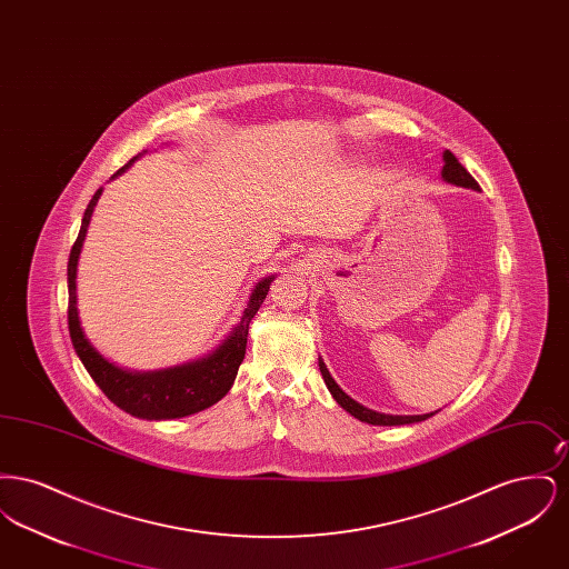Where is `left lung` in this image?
Returning <instances> with one entry per match:
<instances>
[{"label":"left lung","instance_id":"1","mask_svg":"<svg viewBox=\"0 0 569 569\" xmlns=\"http://www.w3.org/2000/svg\"><path fill=\"white\" fill-rule=\"evenodd\" d=\"M441 179L446 183H452V186H459V188H467V190H480L478 181L465 170V166L455 158L452 151H443V168H441ZM320 373L326 381V388L330 390L332 399L343 407L348 413H352L353 418H358L360 422H367V425H376V427H399V425H413V422H422L427 418H431L435 411L431 413H422V416H390V413H379L373 411L369 407L360 406L358 401H353L352 397H348L339 383L332 379V376L328 373L326 369L325 360L320 358Z\"/></svg>","mask_w":569,"mask_h":569}]
</instances>
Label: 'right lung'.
Here are the masks:
<instances>
[{
  "mask_svg": "<svg viewBox=\"0 0 569 569\" xmlns=\"http://www.w3.org/2000/svg\"><path fill=\"white\" fill-rule=\"evenodd\" d=\"M142 153H138L121 170H117V174L130 168ZM100 196H102V188L93 193L91 202L84 209L81 232L72 244L70 260H68V328H70L72 346L79 353L87 373L93 378V381L100 386V390L114 406L121 407L123 411L142 420H172V418H183L190 413H198L207 407L216 406L219 399L228 395V390L234 383L244 358L249 322L269 295L274 277L272 274L264 277L262 281L256 283L249 302L244 307L241 322L232 328V332L223 339V343L217 348L216 352L198 358L193 362L162 369V371L138 373V371L121 369L109 362L89 343V339L82 332L79 309H77L79 256H81L82 241Z\"/></svg>",
  "mask_w": 569,
  "mask_h": 569,
  "instance_id": "1",
  "label": "right lung"
}]
</instances>
